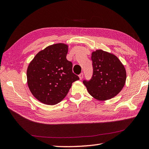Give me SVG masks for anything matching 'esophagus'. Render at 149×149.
Returning <instances> with one entry per match:
<instances>
[{
  "mask_svg": "<svg viewBox=\"0 0 149 149\" xmlns=\"http://www.w3.org/2000/svg\"><path fill=\"white\" fill-rule=\"evenodd\" d=\"M83 76H84V74H83V73H81V74H80V75H79V79H80V80H81V79H82V78H83Z\"/></svg>",
  "mask_w": 149,
  "mask_h": 149,
  "instance_id": "34e87169",
  "label": "esophagus"
}]
</instances>
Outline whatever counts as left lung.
I'll use <instances>...</instances> for the list:
<instances>
[{"instance_id": "1", "label": "left lung", "mask_w": 149, "mask_h": 149, "mask_svg": "<svg viewBox=\"0 0 149 149\" xmlns=\"http://www.w3.org/2000/svg\"><path fill=\"white\" fill-rule=\"evenodd\" d=\"M93 75L89 82L84 81L89 94L104 101L115 97L123 88L127 72L120 59L111 53L96 49L92 52Z\"/></svg>"}]
</instances>
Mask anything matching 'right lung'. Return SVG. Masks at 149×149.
I'll list each match as a JSON object with an SVG mask.
<instances>
[{"instance_id":"obj_1","label":"right lung","mask_w":149,"mask_h":149,"mask_svg":"<svg viewBox=\"0 0 149 149\" xmlns=\"http://www.w3.org/2000/svg\"><path fill=\"white\" fill-rule=\"evenodd\" d=\"M68 47L59 43L40 51L26 72L28 86L36 100L48 105L58 104L67 96L72 83L79 79L67 60Z\"/></svg>"}]
</instances>
